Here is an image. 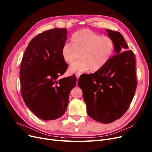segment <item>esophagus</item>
<instances>
[{
	"label": "esophagus",
	"instance_id": "esophagus-1",
	"mask_svg": "<svg viewBox=\"0 0 152 152\" xmlns=\"http://www.w3.org/2000/svg\"><path fill=\"white\" fill-rule=\"evenodd\" d=\"M80 75H81V74H80V72H77V73H75V75H76V77H77V81H78V78H79V77H80Z\"/></svg>",
	"mask_w": 152,
	"mask_h": 152
}]
</instances>
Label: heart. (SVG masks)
Listing matches in <instances>:
<instances>
[{
    "instance_id": "b5f03b06",
    "label": "heart",
    "mask_w": 152,
    "mask_h": 152,
    "mask_svg": "<svg viewBox=\"0 0 152 152\" xmlns=\"http://www.w3.org/2000/svg\"><path fill=\"white\" fill-rule=\"evenodd\" d=\"M71 42H65L61 54L64 61L72 64L80 59L70 67V72H96L103 69L110 61L115 52V43L112 38L102 36L88 28H84L72 35Z\"/></svg>"
}]
</instances>
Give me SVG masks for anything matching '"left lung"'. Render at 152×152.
<instances>
[{
  "mask_svg": "<svg viewBox=\"0 0 152 152\" xmlns=\"http://www.w3.org/2000/svg\"><path fill=\"white\" fill-rule=\"evenodd\" d=\"M115 43L116 55L100 70L82 74L78 86L82 90L87 113L94 120L110 124L128 110L137 86L134 53L123 35L107 29Z\"/></svg>",
  "mask_w": 152,
  "mask_h": 152,
  "instance_id": "8db88e82",
  "label": "left lung"
}]
</instances>
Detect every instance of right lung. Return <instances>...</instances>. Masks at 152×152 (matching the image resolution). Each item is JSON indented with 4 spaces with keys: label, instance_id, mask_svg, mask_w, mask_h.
Wrapping results in <instances>:
<instances>
[{
    "label": "right lung",
    "instance_id": "1",
    "mask_svg": "<svg viewBox=\"0 0 152 152\" xmlns=\"http://www.w3.org/2000/svg\"><path fill=\"white\" fill-rule=\"evenodd\" d=\"M66 29L53 28L33 38L24 53L20 69L21 94L26 105L44 120H56L67 108L75 75L58 79L68 68L62 57Z\"/></svg>",
    "mask_w": 152,
    "mask_h": 152
}]
</instances>
